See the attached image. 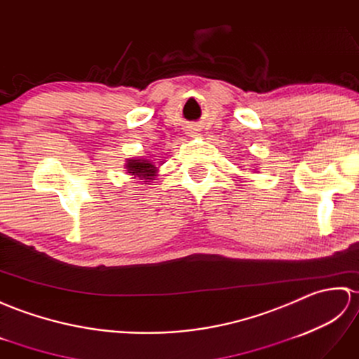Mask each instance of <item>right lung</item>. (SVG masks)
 Returning <instances> with one entry per match:
<instances>
[{
    "label": "right lung",
    "instance_id": "1",
    "mask_svg": "<svg viewBox=\"0 0 359 359\" xmlns=\"http://www.w3.org/2000/svg\"><path fill=\"white\" fill-rule=\"evenodd\" d=\"M127 173H132L135 178L152 180L156 173V167L149 159H129L126 164ZM147 182V181H146Z\"/></svg>",
    "mask_w": 359,
    "mask_h": 359
}]
</instances>
